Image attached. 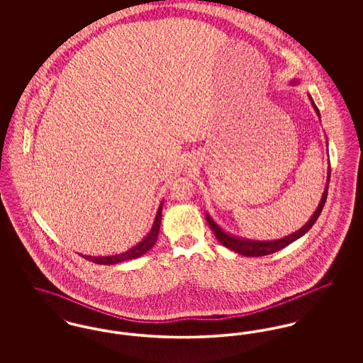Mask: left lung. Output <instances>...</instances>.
I'll list each match as a JSON object with an SVG mask.
<instances>
[{"mask_svg":"<svg viewBox=\"0 0 363 363\" xmlns=\"http://www.w3.org/2000/svg\"><path fill=\"white\" fill-rule=\"evenodd\" d=\"M295 83H296V82H293V84H295ZM311 101L313 107H314V110H315V113H317V116L320 117V111H318L317 106L314 104L311 98ZM327 144H328V143H327ZM329 179H330V167H328L327 188L324 190L323 197H321V201H320L318 207L315 209V212L313 213V216L309 219V222L303 225L302 228H299L298 231H295L293 234H290V235H287V237H284V238H281V240H277V241H250V240H246V238H240V237H235V235H230V234L225 233L219 225H216V223L213 222V219L207 213L206 218H207L208 225L211 227L212 233L215 234L216 240L220 242L225 247H228L230 250H234L235 253H240V255L246 256V257H259V256L272 255V253H275L277 250L286 247L287 245H290V243H293L294 241H296V240L301 238L302 235H305V234L311 230V225L315 223V220L318 219V216H320V213H321V211H323V208H324V204H325V201H327Z\"/></svg>","mask_w":363,"mask_h":363,"instance_id":"obj_1","label":"left lung"}]
</instances>
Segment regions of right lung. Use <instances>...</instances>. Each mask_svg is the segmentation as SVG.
I'll list each match as a JSON object with an SVG mask.
<instances>
[{"instance_id":"add662e5","label":"right lung","mask_w":363,"mask_h":363,"mask_svg":"<svg viewBox=\"0 0 363 363\" xmlns=\"http://www.w3.org/2000/svg\"><path fill=\"white\" fill-rule=\"evenodd\" d=\"M162 206L163 203H160L159 209L156 212L155 222L151 228V231L147 234V237H144V240L138 242L136 246H133L132 249H129L128 252L121 253V255H116V256H104V257H92V256H83L88 261H92L95 264H104V265H111V264H118L122 261H128V259H138L140 256H143L144 253H147L157 240V234H159V228H160V220H162Z\"/></svg>"}]
</instances>
